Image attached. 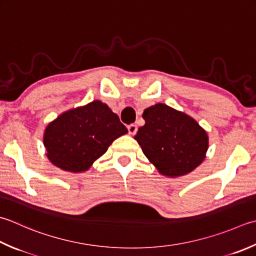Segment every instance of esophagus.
<instances>
[{
	"label": "esophagus",
	"instance_id": "esophagus-1",
	"mask_svg": "<svg viewBox=\"0 0 256 256\" xmlns=\"http://www.w3.org/2000/svg\"><path fill=\"white\" fill-rule=\"evenodd\" d=\"M128 133L131 135H134L135 133H136L138 131V126L135 124H130L128 126Z\"/></svg>",
	"mask_w": 256,
	"mask_h": 256
}]
</instances>
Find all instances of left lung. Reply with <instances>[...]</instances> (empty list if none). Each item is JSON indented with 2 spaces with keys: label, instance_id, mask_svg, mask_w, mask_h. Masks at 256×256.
Here are the masks:
<instances>
[{
  "label": "left lung",
  "instance_id": "obj_1",
  "mask_svg": "<svg viewBox=\"0 0 256 256\" xmlns=\"http://www.w3.org/2000/svg\"><path fill=\"white\" fill-rule=\"evenodd\" d=\"M135 140L145 156L166 176H181L203 162L208 134L192 118L158 103L143 112Z\"/></svg>",
  "mask_w": 256,
  "mask_h": 256
}]
</instances>
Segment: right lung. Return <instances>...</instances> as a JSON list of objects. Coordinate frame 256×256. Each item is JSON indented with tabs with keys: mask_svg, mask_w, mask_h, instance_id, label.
Wrapping results in <instances>:
<instances>
[{
	"mask_svg": "<svg viewBox=\"0 0 256 256\" xmlns=\"http://www.w3.org/2000/svg\"><path fill=\"white\" fill-rule=\"evenodd\" d=\"M128 133L118 116L101 101L65 112L48 125L44 145L55 166L84 172L108 151L115 138Z\"/></svg>",
	"mask_w": 256,
	"mask_h": 256,
	"instance_id": "1",
	"label": "right lung"
}]
</instances>
